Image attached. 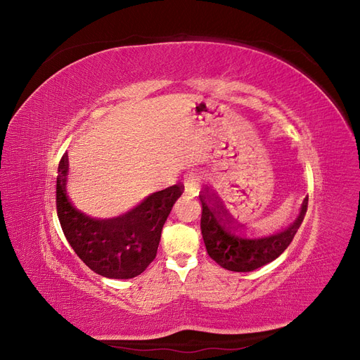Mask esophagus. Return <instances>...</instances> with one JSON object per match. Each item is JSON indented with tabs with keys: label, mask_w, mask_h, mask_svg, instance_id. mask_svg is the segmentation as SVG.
Returning <instances> with one entry per match:
<instances>
[{
	"label": "esophagus",
	"mask_w": 360,
	"mask_h": 360,
	"mask_svg": "<svg viewBox=\"0 0 360 360\" xmlns=\"http://www.w3.org/2000/svg\"><path fill=\"white\" fill-rule=\"evenodd\" d=\"M202 186V177L197 171H191L184 177V192L189 195H198Z\"/></svg>",
	"instance_id": "1"
}]
</instances>
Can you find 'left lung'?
<instances>
[{
	"label": "left lung",
	"instance_id": "left-lung-1",
	"mask_svg": "<svg viewBox=\"0 0 360 360\" xmlns=\"http://www.w3.org/2000/svg\"><path fill=\"white\" fill-rule=\"evenodd\" d=\"M202 205L201 234L207 254L221 267L231 271H252L276 259L292 242L308 209V198L300 204L296 219L270 233H250L238 226L222 204L200 195Z\"/></svg>",
	"mask_w": 360,
	"mask_h": 360
}]
</instances>
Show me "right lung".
<instances>
[{
  "label": "right lung",
  "instance_id": "obj_1",
  "mask_svg": "<svg viewBox=\"0 0 360 360\" xmlns=\"http://www.w3.org/2000/svg\"><path fill=\"white\" fill-rule=\"evenodd\" d=\"M69 158L64 155L57 176V213L68 242L97 275L130 279L155 259L163 224L183 193L181 184L150 193L132 209L112 217H93L70 202L66 184Z\"/></svg>",
  "mask_w": 360,
  "mask_h": 360
}]
</instances>
